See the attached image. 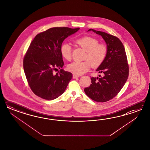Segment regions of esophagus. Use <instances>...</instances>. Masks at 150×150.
Listing matches in <instances>:
<instances>
[{
    "label": "esophagus",
    "instance_id": "1",
    "mask_svg": "<svg viewBox=\"0 0 150 150\" xmlns=\"http://www.w3.org/2000/svg\"><path fill=\"white\" fill-rule=\"evenodd\" d=\"M79 76H76V75H75V74H73V78L74 79H76V78H79Z\"/></svg>",
    "mask_w": 150,
    "mask_h": 150
}]
</instances>
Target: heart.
<instances>
[{
  "label": "heart",
  "mask_w": 150,
  "mask_h": 150,
  "mask_svg": "<svg viewBox=\"0 0 150 150\" xmlns=\"http://www.w3.org/2000/svg\"><path fill=\"white\" fill-rule=\"evenodd\" d=\"M99 40L91 36H83L74 40L77 45L86 51L85 56L86 61L74 62L67 65V70L75 75H81L89 70L92 67H98L105 59L107 53V45L99 43ZM62 56L67 61L72 58V48L68 43L61 45Z\"/></svg>",
  "instance_id": "heart-1"
}]
</instances>
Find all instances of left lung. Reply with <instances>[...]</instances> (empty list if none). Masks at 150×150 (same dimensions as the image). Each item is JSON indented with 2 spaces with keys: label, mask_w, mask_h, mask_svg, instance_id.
Listing matches in <instances>:
<instances>
[{
  "label": "left lung",
  "mask_w": 150,
  "mask_h": 150,
  "mask_svg": "<svg viewBox=\"0 0 150 150\" xmlns=\"http://www.w3.org/2000/svg\"><path fill=\"white\" fill-rule=\"evenodd\" d=\"M104 39L107 53L96 71L103 76L92 77L91 84L84 89L85 93L93 100L105 102L117 96L126 83L129 76V65L125 47L120 40L105 32L90 29Z\"/></svg>",
  "instance_id": "obj_1"
}]
</instances>
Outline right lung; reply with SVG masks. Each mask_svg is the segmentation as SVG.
I'll return each mask as SVG.
<instances>
[{
	"mask_svg": "<svg viewBox=\"0 0 150 150\" xmlns=\"http://www.w3.org/2000/svg\"><path fill=\"white\" fill-rule=\"evenodd\" d=\"M79 28L54 27L36 35L23 58V69L30 89L42 99L51 100L61 96L72 78L62 69L64 65L61 45ZM60 70L55 74L54 70Z\"/></svg>",
	"mask_w": 150,
	"mask_h": 150,
	"instance_id": "right-lung-1",
	"label": "right lung"
}]
</instances>
